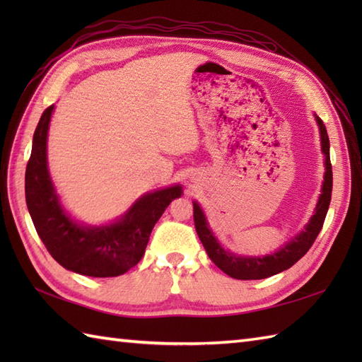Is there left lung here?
Here are the masks:
<instances>
[{"instance_id":"1","label":"left lung","mask_w":362,"mask_h":362,"mask_svg":"<svg viewBox=\"0 0 362 362\" xmlns=\"http://www.w3.org/2000/svg\"><path fill=\"white\" fill-rule=\"evenodd\" d=\"M316 121L320 129L322 152H324L325 156V175L324 185H322V194L316 205V211H314L308 224H306V227L297 236H294L289 243L284 244L280 250H276L275 253H271V255L266 257H241L235 255V253H230L228 250H224L216 238H214L211 230L209 228L202 209L199 206L197 202H193L194 227L199 240L204 244V247L213 263L216 264L222 272L232 276V279L261 280L286 271V269L294 266L297 261L310 250L313 243L316 241L317 235L320 233L329 206V201H332L333 171L332 161H329V140L325 124L319 117H316Z\"/></svg>"}]
</instances>
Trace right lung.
I'll return each mask as SVG.
<instances>
[{"label":"right lung","instance_id":"obj_1","mask_svg":"<svg viewBox=\"0 0 362 362\" xmlns=\"http://www.w3.org/2000/svg\"><path fill=\"white\" fill-rule=\"evenodd\" d=\"M54 105L38 121L26 166V205L38 236L51 257L68 271L88 276H118L136 266L144 255L153 226L182 187L153 191L130 206L110 226H79L64 211L46 163V136Z\"/></svg>","mask_w":362,"mask_h":362}]
</instances>
